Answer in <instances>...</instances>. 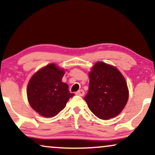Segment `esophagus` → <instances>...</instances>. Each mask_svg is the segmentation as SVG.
I'll use <instances>...</instances> for the list:
<instances>
[{"instance_id": "esophagus-1", "label": "esophagus", "mask_w": 155, "mask_h": 155, "mask_svg": "<svg viewBox=\"0 0 155 155\" xmlns=\"http://www.w3.org/2000/svg\"><path fill=\"white\" fill-rule=\"evenodd\" d=\"M84 94H85V91L83 90H80V91L76 92V95H79V96H83Z\"/></svg>"}]
</instances>
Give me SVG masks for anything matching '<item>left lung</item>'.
I'll return each instance as SVG.
<instances>
[{
	"label": "left lung",
	"mask_w": 155,
	"mask_h": 155,
	"mask_svg": "<svg viewBox=\"0 0 155 155\" xmlns=\"http://www.w3.org/2000/svg\"><path fill=\"white\" fill-rule=\"evenodd\" d=\"M89 89L84 98L89 109L104 120L118 115L129 98L127 84L119 70L98 62L89 72Z\"/></svg>",
	"instance_id": "left-lung-1"
}]
</instances>
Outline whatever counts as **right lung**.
<instances>
[{
    "label": "right lung",
    "mask_w": 155,
    "mask_h": 155,
    "mask_svg": "<svg viewBox=\"0 0 155 155\" xmlns=\"http://www.w3.org/2000/svg\"><path fill=\"white\" fill-rule=\"evenodd\" d=\"M64 70L50 64L32 76L27 86L28 101L31 108L45 117H53L66 106L74 95L62 83Z\"/></svg>",
    "instance_id": "obj_1"
}]
</instances>
